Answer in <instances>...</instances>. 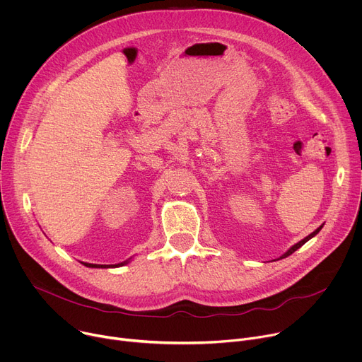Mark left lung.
<instances>
[{
	"mask_svg": "<svg viewBox=\"0 0 362 362\" xmlns=\"http://www.w3.org/2000/svg\"><path fill=\"white\" fill-rule=\"evenodd\" d=\"M322 228H323V226H320V228H317V229H316V230H315V232H313V233H310V235H309V236H305V238H304V239H303V240H300V242H298V243H296V245H294V246H291V247H290V249H288V251H287V252H286V254H284V255H283V257H280V259H283V258H287V257H288V255H291V254H293V252H296V251H297V249H298V247H301V246H303V245H304V243H305V242H308V240H309V239H312V238H313V236H315V235H317V233H319V230H320V229H322Z\"/></svg>",
	"mask_w": 362,
	"mask_h": 362,
	"instance_id": "1",
	"label": "left lung"
}]
</instances>
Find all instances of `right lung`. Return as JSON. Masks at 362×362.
<instances>
[{"label":"right lung","mask_w":362,"mask_h":362,"mask_svg":"<svg viewBox=\"0 0 362 362\" xmlns=\"http://www.w3.org/2000/svg\"><path fill=\"white\" fill-rule=\"evenodd\" d=\"M84 264L86 267H90V268H108L110 265H97V264H88V262H82ZM124 264H127V262H122V264H117V265H111V267H122V265H124Z\"/></svg>","instance_id":"right-lung-1"}]
</instances>
